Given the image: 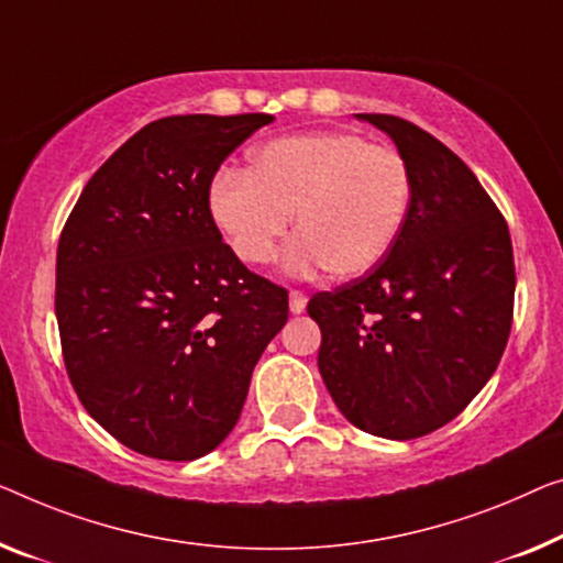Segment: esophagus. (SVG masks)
I'll list each match as a JSON object with an SVG mask.
<instances>
[{"mask_svg": "<svg viewBox=\"0 0 563 563\" xmlns=\"http://www.w3.org/2000/svg\"><path fill=\"white\" fill-rule=\"evenodd\" d=\"M308 296L303 290H290V313H303Z\"/></svg>", "mask_w": 563, "mask_h": 563, "instance_id": "obj_1", "label": "esophagus"}]
</instances>
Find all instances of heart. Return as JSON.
Instances as JSON below:
<instances>
[{"instance_id": "1", "label": "heart", "mask_w": 563, "mask_h": 563, "mask_svg": "<svg viewBox=\"0 0 563 563\" xmlns=\"http://www.w3.org/2000/svg\"><path fill=\"white\" fill-rule=\"evenodd\" d=\"M412 201V174L394 146L354 131L273 139L250 154L247 172L224 169L209 187V214L245 265H267L296 212L292 271L325 267L356 278L399 238Z\"/></svg>"}]
</instances>
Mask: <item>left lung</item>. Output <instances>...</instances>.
I'll list each match as a JSON object with an SVG mask.
<instances>
[{"instance_id":"1","label":"left lung","mask_w":563,"mask_h":563,"mask_svg":"<svg viewBox=\"0 0 563 563\" xmlns=\"http://www.w3.org/2000/svg\"><path fill=\"white\" fill-rule=\"evenodd\" d=\"M412 174L399 238L362 278L316 292L318 368L341 415L387 440H415L455 419L485 387L514 323L516 265L506 217L463 158L387 113Z\"/></svg>"}]
</instances>
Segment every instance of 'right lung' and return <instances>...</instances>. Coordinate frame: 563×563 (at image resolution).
I'll use <instances>...</instances> for the list:
<instances>
[{
    "label": "right lung",
    "instance_id": "1",
    "mask_svg": "<svg viewBox=\"0 0 563 563\" xmlns=\"http://www.w3.org/2000/svg\"><path fill=\"white\" fill-rule=\"evenodd\" d=\"M267 113L169 115L90 176L57 242L55 313L88 415L156 460L212 452L288 321V290L240 263L209 214L220 164Z\"/></svg>",
    "mask_w": 563,
    "mask_h": 563
}]
</instances>
